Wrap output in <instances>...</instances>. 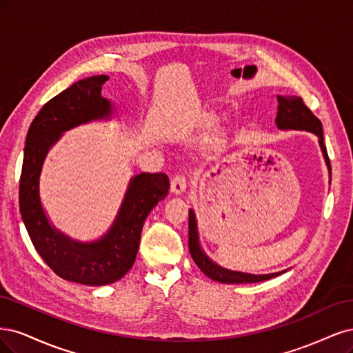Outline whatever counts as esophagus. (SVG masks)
Listing matches in <instances>:
<instances>
[{
  "mask_svg": "<svg viewBox=\"0 0 353 353\" xmlns=\"http://www.w3.org/2000/svg\"><path fill=\"white\" fill-rule=\"evenodd\" d=\"M188 189V180L185 174H177L172 179V192L174 195H181Z\"/></svg>",
  "mask_w": 353,
  "mask_h": 353,
  "instance_id": "1",
  "label": "esophagus"
}]
</instances>
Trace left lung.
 Returning a JSON list of instances; mask_svg holds the SVG:
<instances>
[{
    "label": "left lung",
    "mask_w": 353,
    "mask_h": 353,
    "mask_svg": "<svg viewBox=\"0 0 353 353\" xmlns=\"http://www.w3.org/2000/svg\"><path fill=\"white\" fill-rule=\"evenodd\" d=\"M277 102H279V107H277V116H276V126L280 130H306V132L314 133L318 138V143H320L324 161L328 168L330 180H332V167H330V160H328L327 150L324 145L321 121L312 114V111L303 104L302 98L299 97L277 95ZM189 251H190L192 259L195 261V264L201 268L203 274L215 281L225 283V284L265 281L288 271V270H283L279 272H271V274H249V272L227 270L219 265L217 263H214V261L203 252V249L199 243L196 217H195V211L192 208L189 210Z\"/></svg>",
    "instance_id": "left-lung-1"
}]
</instances>
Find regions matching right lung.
Here are the masks:
<instances>
[{
	"label": "right lung",
	"instance_id": "right-lung-1",
	"mask_svg": "<svg viewBox=\"0 0 353 353\" xmlns=\"http://www.w3.org/2000/svg\"><path fill=\"white\" fill-rule=\"evenodd\" d=\"M108 76L82 79L50 99L33 119L21 165L19 207L30 241L47 265L64 280L104 286L120 280L132 268L143 223L170 189L164 173H141L129 180L114 221L97 241H74L51 224L39 195L43 161L61 134L73 128L114 114L111 101L101 95Z\"/></svg>",
	"mask_w": 353,
	"mask_h": 353
}]
</instances>
